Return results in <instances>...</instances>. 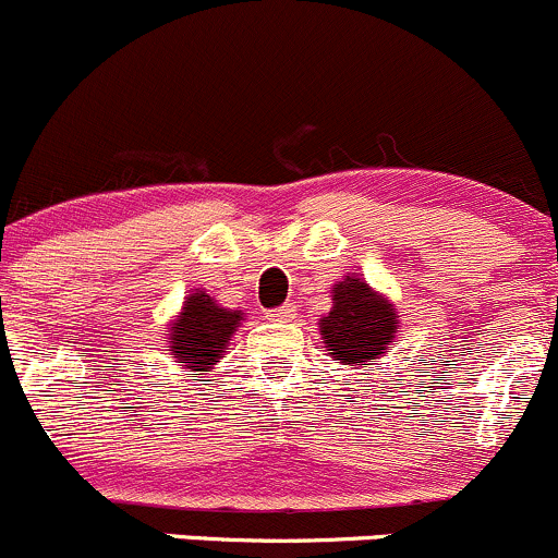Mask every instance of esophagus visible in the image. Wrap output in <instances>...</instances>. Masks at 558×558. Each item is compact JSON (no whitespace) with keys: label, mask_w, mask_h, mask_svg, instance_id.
I'll use <instances>...</instances> for the list:
<instances>
[{"label":"esophagus","mask_w":558,"mask_h":558,"mask_svg":"<svg viewBox=\"0 0 558 558\" xmlns=\"http://www.w3.org/2000/svg\"><path fill=\"white\" fill-rule=\"evenodd\" d=\"M268 319L277 322V325H287V322H295L298 319V308L292 303H287V305H281V308L271 311V314H268Z\"/></svg>","instance_id":"1"}]
</instances>
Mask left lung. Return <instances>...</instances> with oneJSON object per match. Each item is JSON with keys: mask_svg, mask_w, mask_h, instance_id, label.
Segmentation results:
<instances>
[{"mask_svg": "<svg viewBox=\"0 0 558 558\" xmlns=\"http://www.w3.org/2000/svg\"><path fill=\"white\" fill-rule=\"evenodd\" d=\"M332 308L319 319V335L332 362L359 369L386 356L397 343L399 311L383 292L359 277L332 284Z\"/></svg>", "mask_w": 558, "mask_h": 558, "instance_id": "obj_1", "label": "left lung"}]
</instances>
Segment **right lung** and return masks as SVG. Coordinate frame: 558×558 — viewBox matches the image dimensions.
I'll list each match as a JSON object with an SVG mask.
<instances>
[{
  "instance_id": "1",
  "label": "right lung",
  "mask_w": 558,
  "mask_h": 558,
  "mask_svg": "<svg viewBox=\"0 0 558 558\" xmlns=\"http://www.w3.org/2000/svg\"><path fill=\"white\" fill-rule=\"evenodd\" d=\"M242 322V311L226 308L199 287L189 292L178 316L167 325L165 349L185 373L205 375L223 359Z\"/></svg>"
}]
</instances>
